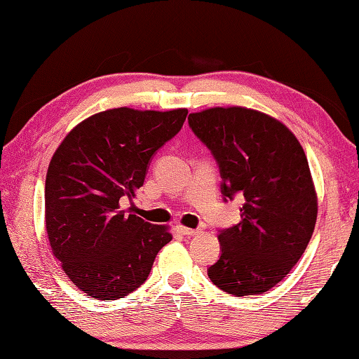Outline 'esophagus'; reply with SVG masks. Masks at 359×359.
<instances>
[{
    "label": "esophagus",
    "instance_id": "34e87169",
    "mask_svg": "<svg viewBox=\"0 0 359 359\" xmlns=\"http://www.w3.org/2000/svg\"><path fill=\"white\" fill-rule=\"evenodd\" d=\"M179 232L182 233V236L193 237V236H198V233H199L201 231H199V229H190V227H184V226H180V227H179Z\"/></svg>",
    "mask_w": 359,
    "mask_h": 359
}]
</instances>
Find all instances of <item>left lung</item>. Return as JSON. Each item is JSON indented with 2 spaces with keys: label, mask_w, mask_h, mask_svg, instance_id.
I'll return each instance as SVG.
<instances>
[{
  "label": "left lung",
  "mask_w": 359,
  "mask_h": 359,
  "mask_svg": "<svg viewBox=\"0 0 359 359\" xmlns=\"http://www.w3.org/2000/svg\"><path fill=\"white\" fill-rule=\"evenodd\" d=\"M188 123L218 163L223 199H245L240 223L219 231L221 256L207 275L236 297L270 290L314 232L317 194L303 147L284 123L256 109L208 108Z\"/></svg>",
  "instance_id": "8db88e82"
}]
</instances>
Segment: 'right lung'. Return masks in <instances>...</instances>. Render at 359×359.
<instances>
[{
	"label": "right lung",
	"instance_id": "right-lung-1",
	"mask_svg": "<svg viewBox=\"0 0 359 359\" xmlns=\"http://www.w3.org/2000/svg\"><path fill=\"white\" fill-rule=\"evenodd\" d=\"M188 111L107 109L88 117L56 149L45 180L51 251L78 289L119 299L146 281L166 226L122 210L144 184L151 160L180 132Z\"/></svg>",
	"mask_w": 359,
	"mask_h": 359
}]
</instances>
